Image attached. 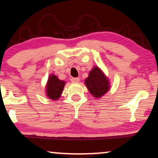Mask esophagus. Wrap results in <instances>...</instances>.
<instances>
[{
  "label": "esophagus",
  "mask_w": 158,
  "mask_h": 158,
  "mask_svg": "<svg viewBox=\"0 0 158 158\" xmlns=\"http://www.w3.org/2000/svg\"><path fill=\"white\" fill-rule=\"evenodd\" d=\"M71 80L73 83H78L79 81V80H80V79H79V78H72Z\"/></svg>",
  "instance_id": "obj_1"
}]
</instances>
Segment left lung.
<instances>
[{
	"label": "left lung",
	"mask_w": 158,
	"mask_h": 158,
	"mask_svg": "<svg viewBox=\"0 0 158 158\" xmlns=\"http://www.w3.org/2000/svg\"><path fill=\"white\" fill-rule=\"evenodd\" d=\"M85 85L95 98H101L109 89V80L98 67H94L85 79Z\"/></svg>",
	"instance_id": "obj_1"
}]
</instances>
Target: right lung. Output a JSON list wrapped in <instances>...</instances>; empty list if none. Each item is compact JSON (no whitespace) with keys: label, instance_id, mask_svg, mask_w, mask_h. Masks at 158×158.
Returning <instances> with one entry per match:
<instances>
[{"label":"right lung","instance_id":"obj_1","mask_svg":"<svg viewBox=\"0 0 158 158\" xmlns=\"http://www.w3.org/2000/svg\"><path fill=\"white\" fill-rule=\"evenodd\" d=\"M65 81L60 80L55 75H51L47 81V94L50 99L57 100L60 97V95L64 88Z\"/></svg>","mask_w":158,"mask_h":158}]
</instances>
